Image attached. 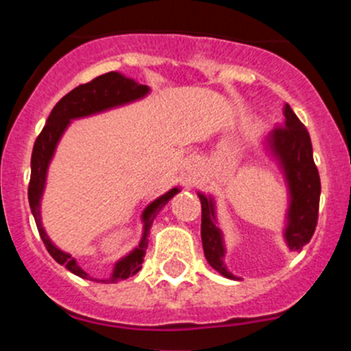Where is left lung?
Masks as SVG:
<instances>
[{"label": "left lung", "mask_w": 351, "mask_h": 351, "mask_svg": "<svg viewBox=\"0 0 351 351\" xmlns=\"http://www.w3.org/2000/svg\"><path fill=\"white\" fill-rule=\"evenodd\" d=\"M285 123L275 127L265 139L271 158L280 166L289 190L284 238L289 250L300 251L313 238L319 212L321 180L313 158V144L304 123L287 104ZM202 204V246L208 265L226 278H238L224 265V236L217 226L215 200L198 192ZM239 280V278H238Z\"/></svg>", "instance_id": "1"}]
</instances>
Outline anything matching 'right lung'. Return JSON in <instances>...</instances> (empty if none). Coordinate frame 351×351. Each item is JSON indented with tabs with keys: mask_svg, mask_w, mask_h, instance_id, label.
Segmentation results:
<instances>
[{
	"mask_svg": "<svg viewBox=\"0 0 351 351\" xmlns=\"http://www.w3.org/2000/svg\"><path fill=\"white\" fill-rule=\"evenodd\" d=\"M149 86L137 83L136 80L123 76L122 73H117V71L101 74V76L91 80L90 83L80 84L77 88H74L73 91H69L66 97H62L61 100L56 104L51 115H49L47 122H45V127L42 129V132L38 134L37 141H35L34 144L30 162V183H28V204H30L32 214H34L35 224H37L38 229V234H40L42 241H44L45 247H47V251L51 253V256L54 258L59 265H64L71 274L77 275V277L81 278H86V280H91L90 275L76 263V260H74L69 253L59 250V247L51 241V238H49L47 232H45L44 226H42L40 200L42 195H44L45 182H47L49 165H51L52 158H54L56 147H58L62 134H64L67 127H69L71 120L83 119V117L101 113L105 112V110L132 104V101H137L141 100V98L146 97V95H149ZM178 192L180 189L175 186V189L166 192L165 195L158 197L144 208L143 217H141V221H143V238H141L139 244H137L130 253H127L125 256L120 258V260L117 261L110 278L100 282H112V284H115V282L125 280V278L132 277V275H136L137 271L141 270V265H143L144 261V254H146L147 236H149L154 217ZM95 280H97V278H95Z\"/></svg>",
	"mask_w": 351,
	"mask_h": 351,
	"instance_id": "add662e5",
	"label": "right lung"
}]
</instances>
